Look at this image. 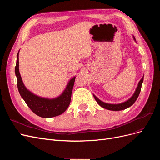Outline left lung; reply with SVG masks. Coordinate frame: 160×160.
<instances>
[{"label": "left lung", "mask_w": 160, "mask_h": 160, "mask_svg": "<svg viewBox=\"0 0 160 160\" xmlns=\"http://www.w3.org/2000/svg\"><path fill=\"white\" fill-rule=\"evenodd\" d=\"M133 40L136 42V41H135V38L133 36ZM143 81V76L142 78V79L139 81V83H138V86L136 88V89H135L134 93L132 95V96L129 99H128L127 101H124V102H122V103H117V104L107 103L103 102V101H102L99 98H97V97L94 94H93V97L97 102H98V103L101 106V107H102L106 109L111 110V111L123 110V109H125L131 107V106H132L135 102V101L137 100L138 96L139 95L140 91H141V88H142Z\"/></svg>", "instance_id": "left-lung-1"}]
</instances>
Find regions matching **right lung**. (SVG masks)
I'll return each instance as SVG.
<instances>
[{
	"label": "right lung",
	"mask_w": 160,
	"mask_h": 160,
	"mask_svg": "<svg viewBox=\"0 0 160 160\" xmlns=\"http://www.w3.org/2000/svg\"><path fill=\"white\" fill-rule=\"evenodd\" d=\"M18 51L17 56V63L15 67V75L17 79V87L21 98L25 101L33 113L41 118H51L64 113L68 108L71 102L72 88H73L75 76H73L67 83L65 89L59 96L54 98H43L34 94L28 90L23 83L19 72Z\"/></svg>",
	"instance_id": "obj_1"
}]
</instances>
